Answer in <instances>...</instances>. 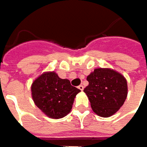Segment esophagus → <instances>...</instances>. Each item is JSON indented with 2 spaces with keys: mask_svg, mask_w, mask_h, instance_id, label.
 <instances>
[{
  "mask_svg": "<svg viewBox=\"0 0 147 147\" xmlns=\"http://www.w3.org/2000/svg\"><path fill=\"white\" fill-rule=\"evenodd\" d=\"M78 89L80 90H83V89H84V86L82 85H79L78 86Z\"/></svg>",
  "mask_w": 147,
  "mask_h": 147,
  "instance_id": "1",
  "label": "esophagus"
}]
</instances>
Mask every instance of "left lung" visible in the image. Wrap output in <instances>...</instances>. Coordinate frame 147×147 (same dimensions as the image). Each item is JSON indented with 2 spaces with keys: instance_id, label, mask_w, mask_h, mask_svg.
Masks as SVG:
<instances>
[{
  "instance_id": "8db88e82",
  "label": "left lung",
  "mask_w": 147,
  "mask_h": 147,
  "mask_svg": "<svg viewBox=\"0 0 147 147\" xmlns=\"http://www.w3.org/2000/svg\"><path fill=\"white\" fill-rule=\"evenodd\" d=\"M89 85L84 89L94 113L103 117L114 115L128 94L127 81L120 73L108 68L95 69L87 76Z\"/></svg>"
}]
</instances>
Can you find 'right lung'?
<instances>
[{
  "label": "right lung",
  "mask_w": 147,
  "mask_h": 147,
  "mask_svg": "<svg viewBox=\"0 0 147 147\" xmlns=\"http://www.w3.org/2000/svg\"><path fill=\"white\" fill-rule=\"evenodd\" d=\"M81 90L61 79L55 72H46L31 85V95L35 105L50 118L59 119L70 113L76 94Z\"/></svg>",
  "instance_id": "right-lung-1"
}]
</instances>
